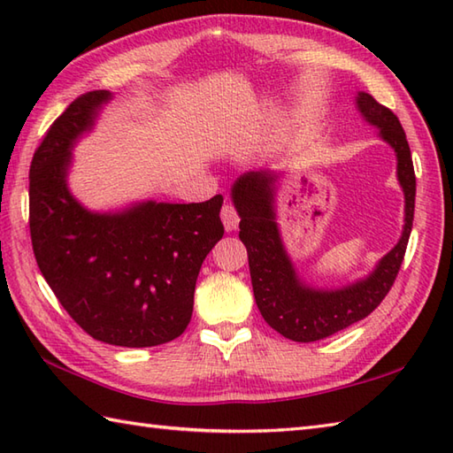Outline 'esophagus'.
<instances>
[{
  "instance_id": "34e87169",
  "label": "esophagus",
  "mask_w": 453,
  "mask_h": 453,
  "mask_svg": "<svg viewBox=\"0 0 453 453\" xmlns=\"http://www.w3.org/2000/svg\"><path fill=\"white\" fill-rule=\"evenodd\" d=\"M219 216H221V221H224V227L227 229V232H234V229H237L239 214H237V210H235L232 202H226V204L221 206Z\"/></svg>"
}]
</instances>
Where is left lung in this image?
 <instances>
[{
  "mask_svg": "<svg viewBox=\"0 0 453 453\" xmlns=\"http://www.w3.org/2000/svg\"><path fill=\"white\" fill-rule=\"evenodd\" d=\"M364 120L380 130L397 156V179L405 195V226L397 245L381 257L373 271L358 282L323 290L302 282L288 257L276 224V182L280 173L249 171L232 187L239 218V239L247 247L249 271L258 311L274 331L296 342L321 341L368 317L391 290L407 251L415 216L417 179L409 142L399 119L372 95H356Z\"/></svg>",
  "mask_w": 453,
  "mask_h": 453,
  "instance_id": "left-lung-1",
  "label": "left lung"
}]
</instances>
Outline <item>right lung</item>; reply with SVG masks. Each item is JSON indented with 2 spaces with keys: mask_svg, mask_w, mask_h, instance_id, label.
Wrapping results in <instances>:
<instances>
[{
  "mask_svg": "<svg viewBox=\"0 0 453 453\" xmlns=\"http://www.w3.org/2000/svg\"><path fill=\"white\" fill-rule=\"evenodd\" d=\"M111 97L85 93L48 128L28 173V226L36 265L72 319L101 342L146 349L190 323L200 266L224 235V196L81 206L67 188L72 150Z\"/></svg>",
  "mask_w": 453,
  "mask_h": 453,
  "instance_id": "right-lung-1",
  "label": "right lung"
}]
</instances>
